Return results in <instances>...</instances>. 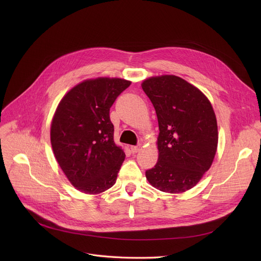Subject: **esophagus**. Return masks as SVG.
Here are the masks:
<instances>
[{
  "mask_svg": "<svg viewBox=\"0 0 261 261\" xmlns=\"http://www.w3.org/2000/svg\"><path fill=\"white\" fill-rule=\"evenodd\" d=\"M131 152L132 153H138L139 151H141L142 149V145H138V146H131Z\"/></svg>",
  "mask_w": 261,
  "mask_h": 261,
  "instance_id": "34e87169",
  "label": "esophagus"
}]
</instances>
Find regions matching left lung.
<instances>
[{"label":"left lung","instance_id":"8db88e82","mask_svg":"<svg viewBox=\"0 0 261 261\" xmlns=\"http://www.w3.org/2000/svg\"><path fill=\"white\" fill-rule=\"evenodd\" d=\"M142 88L159 121V159L146 171L148 182L169 194L196 186L213 164L218 147L217 118L210 99L181 77L145 79Z\"/></svg>","mask_w":261,"mask_h":261}]
</instances>
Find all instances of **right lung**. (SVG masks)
<instances>
[{"instance_id": "right-lung-1", "label": "right lung", "mask_w": 261, "mask_h": 261, "mask_svg": "<svg viewBox=\"0 0 261 261\" xmlns=\"http://www.w3.org/2000/svg\"><path fill=\"white\" fill-rule=\"evenodd\" d=\"M131 85L121 78L81 81L60 100L51 119L55 158L70 183L87 195L111 188L126 154L114 142L110 108Z\"/></svg>"}]
</instances>
